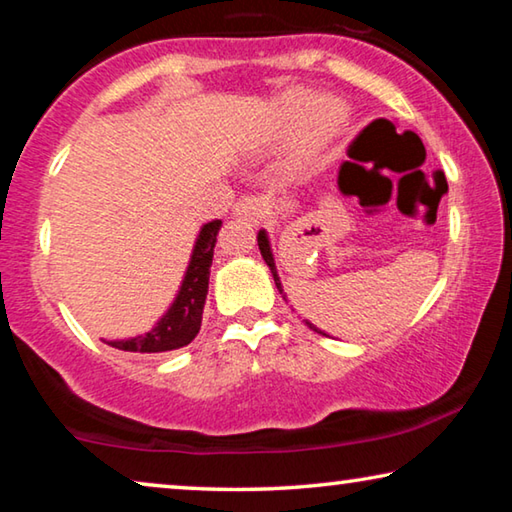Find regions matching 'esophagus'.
<instances>
[{
  "mask_svg": "<svg viewBox=\"0 0 512 512\" xmlns=\"http://www.w3.org/2000/svg\"><path fill=\"white\" fill-rule=\"evenodd\" d=\"M232 216L257 221L259 216H262V201H259L257 196H241L239 201L232 205Z\"/></svg>",
  "mask_w": 512,
  "mask_h": 512,
  "instance_id": "obj_1",
  "label": "esophagus"
}]
</instances>
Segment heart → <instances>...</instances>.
<instances>
[{
  "label": "heart",
  "instance_id": "b5f03b06",
  "mask_svg": "<svg viewBox=\"0 0 512 512\" xmlns=\"http://www.w3.org/2000/svg\"><path fill=\"white\" fill-rule=\"evenodd\" d=\"M345 119H348V108L343 101L334 97L316 99L314 92L293 88L277 99L268 135L273 140H282L298 128L293 153L296 160L307 162L314 160L341 133Z\"/></svg>",
  "mask_w": 512,
  "mask_h": 512
}]
</instances>
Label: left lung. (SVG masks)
<instances>
[{"instance_id": "1", "label": "left lung", "mask_w": 512, "mask_h": 512, "mask_svg": "<svg viewBox=\"0 0 512 512\" xmlns=\"http://www.w3.org/2000/svg\"><path fill=\"white\" fill-rule=\"evenodd\" d=\"M257 246H259V253H262V257H264V262L268 264V268H271V273H273V280H275V287H277V291L282 293V282H280V277H277V268H275L273 250H271V244H268V235H266V230H259V235H257ZM307 325H309V329H314V332L323 334L316 325H311V323H307ZM325 336H327V334H325Z\"/></svg>"}]
</instances>
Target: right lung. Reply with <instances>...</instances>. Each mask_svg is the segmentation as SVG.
<instances>
[{
  "label": "right lung",
  "mask_w": 512,
  "mask_h": 512,
  "mask_svg": "<svg viewBox=\"0 0 512 512\" xmlns=\"http://www.w3.org/2000/svg\"><path fill=\"white\" fill-rule=\"evenodd\" d=\"M221 230V221H210L205 223L201 232H198L196 244L192 250V259H189V266L183 277V284H180V291L176 300L171 302L151 332L142 336H135V339H124V341H108V345L124 352H142V354H153V352H169L178 350L183 345H189L201 329L203 320V307L207 298V284H210V266L214 257V244L216 235Z\"/></svg>",
  "instance_id": "obj_1"
}]
</instances>
